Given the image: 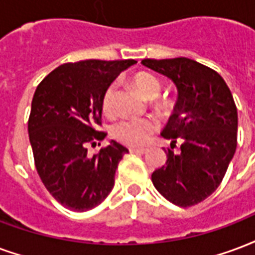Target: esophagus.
<instances>
[{
    "instance_id": "esophagus-1",
    "label": "esophagus",
    "mask_w": 255,
    "mask_h": 255,
    "mask_svg": "<svg viewBox=\"0 0 255 255\" xmlns=\"http://www.w3.org/2000/svg\"><path fill=\"white\" fill-rule=\"evenodd\" d=\"M146 151V148H135V147L129 148V152H133V154H144Z\"/></svg>"
}]
</instances>
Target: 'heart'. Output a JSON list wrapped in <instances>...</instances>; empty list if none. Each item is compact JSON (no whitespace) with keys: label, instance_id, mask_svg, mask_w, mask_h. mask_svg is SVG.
I'll return each mask as SVG.
<instances>
[{"label":"heart","instance_id":"b5f03b06","mask_svg":"<svg viewBox=\"0 0 255 255\" xmlns=\"http://www.w3.org/2000/svg\"><path fill=\"white\" fill-rule=\"evenodd\" d=\"M133 86L146 99H155L161 92V82L150 73H137L132 78ZM118 84L112 82L105 89L101 100V108L105 115H113L116 111ZM112 136L126 146H142L156 131V124L151 119H122L112 126Z\"/></svg>","mask_w":255,"mask_h":255}]
</instances>
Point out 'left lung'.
Masks as SVG:
<instances>
[{
    "label": "left lung",
    "mask_w": 255,
    "mask_h": 255,
    "mask_svg": "<svg viewBox=\"0 0 255 255\" xmlns=\"http://www.w3.org/2000/svg\"><path fill=\"white\" fill-rule=\"evenodd\" d=\"M142 65L169 77L178 89L174 113L162 131L171 140L170 148H163L166 165L152 173V184L178 207L199 204L220 185L237 150L233 94L215 70L196 60L143 59ZM177 141L180 151L174 153Z\"/></svg>",
    "instance_id": "left-lung-1"
}]
</instances>
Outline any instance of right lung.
<instances>
[{
  "label": "right lung",
  "mask_w": 255,
  "mask_h": 255,
  "mask_svg": "<svg viewBox=\"0 0 255 255\" xmlns=\"http://www.w3.org/2000/svg\"><path fill=\"white\" fill-rule=\"evenodd\" d=\"M136 60L88 59L65 63L37 85L28 135L41 182L66 208L85 212L99 205L115 184L128 150L112 140L93 156L88 146L103 140L101 100L123 70Z\"/></svg>",
  "instance_id": "1"
}]
</instances>
